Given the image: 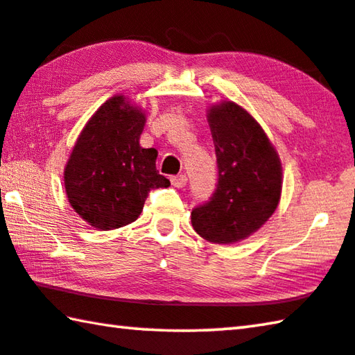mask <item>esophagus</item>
Listing matches in <instances>:
<instances>
[{"label":"esophagus","mask_w":355,"mask_h":355,"mask_svg":"<svg viewBox=\"0 0 355 355\" xmlns=\"http://www.w3.org/2000/svg\"><path fill=\"white\" fill-rule=\"evenodd\" d=\"M171 182L173 186H175V188H183V186L188 183V177H186L184 173H180V175L171 177Z\"/></svg>","instance_id":"1"}]
</instances>
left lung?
I'll return each mask as SVG.
<instances>
[{
    "mask_svg": "<svg viewBox=\"0 0 355 355\" xmlns=\"http://www.w3.org/2000/svg\"><path fill=\"white\" fill-rule=\"evenodd\" d=\"M208 122L219 178L213 196L192 209L191 222L207 241L230 244L271 218L280 199L282 167L264 131L241 106H214Z\"/></svg>",
    "mask_w": 355,
    "mask_h": 355,
    "instance_id": "8db88e82",
    "label": "left lung"
}]
</instances>
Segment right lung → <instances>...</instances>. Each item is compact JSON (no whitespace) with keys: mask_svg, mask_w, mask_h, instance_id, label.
<instances>
[{"mask_svg":"<svg viewBox=\"0 0 355 355\" xmlns=\"http://www.w3.org/2000/svg\"><path fill=\"white\" fill-rule=\"evenodd\" d=\"M146 116L122 95L89 120L65 166L70 205L95 228L112 230L139 218L148 192L171 184L156 171L155 148H142Z\"/></svg>","mask_w":355,"mask_h":355,"instance_id":"right-lung-1","label":"right lung"}]
</instances>
